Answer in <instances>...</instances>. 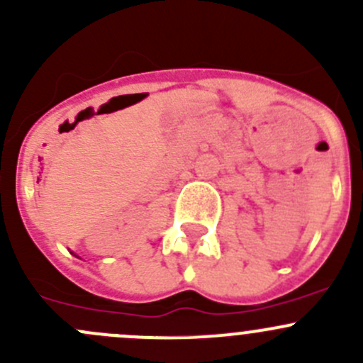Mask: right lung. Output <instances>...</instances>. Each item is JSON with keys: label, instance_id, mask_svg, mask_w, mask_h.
<instances>
[{"label": "right lung", "instance_id": "1", "mask_svg": "<svg viewBox=\"0 0 363 363\" xmlns=\"http://www.w3.org/2000/svg\"><path fill=\"white\" fill-rule=\"evenodd\" d=\"M75 256H77V255H75ZM77 258H79V256H77Z\"/></svg>", "mask_w": 363, "mask_h": 363}]
</instances>
